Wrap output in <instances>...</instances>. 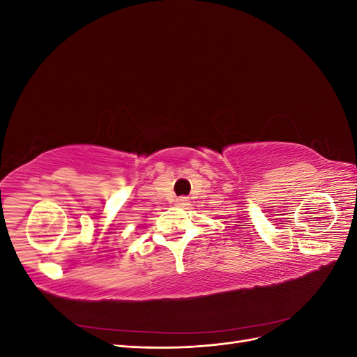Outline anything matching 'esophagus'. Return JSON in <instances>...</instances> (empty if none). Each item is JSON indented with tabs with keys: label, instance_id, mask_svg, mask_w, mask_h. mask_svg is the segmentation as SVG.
Masks as SVG:
<instances>
[{
	"label": "esophagus",
	"instance_id": "1",
	"mask_svg": "<svg viewBox=\"0 0 357 357\" xmlns=\"http://www.w3.org/2000/svg\"><path fill=\"white\" fill-rule=\"evenodd\" d=\"M176 204L178 207H186V205H189V199L186 197H180L176 199Z\"/></svg>",
	"mask_w": 357,
	"mask_h": 357
}]
</instances>
